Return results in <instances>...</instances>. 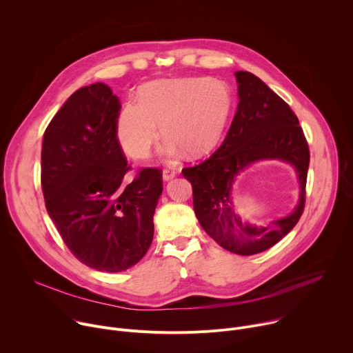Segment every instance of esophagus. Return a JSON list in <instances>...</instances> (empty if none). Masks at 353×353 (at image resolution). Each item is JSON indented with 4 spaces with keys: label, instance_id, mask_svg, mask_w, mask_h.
Here are the masks:
<instances>
[{
    "label": "esophagus",
    "instance_id": "34e87169",
    "mask_svg": "<svg viewBox=\"0 0 353 353\" xmlns=\"http://www.w3.org/2000/svg\"><path fill=\"white\" fill-rule=\"evenodd\" d=\"M176 174H177L176 170H173V169H165V170H163V180H165V181L172 180Z\"/></svg>",
    "mask_w": 353,
    "mask_h": 353
}]
</instances>
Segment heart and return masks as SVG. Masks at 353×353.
<instances>
[{"instance_id":"obj_1","label":"heart","mask_w":353,"mask_h":353,"mask_svg":"<svg viewBox=\"0 0 353 353\" xmlns=\"http://www.w3.org/2000/svg\"><path fill=\"white\" fill-rule=\"evenodd\" d=\"M233 106L229 86L216 79L192 78L146 85L138 103L123 108L117 119V137L134 159L148 157L159 138L168 137L163 152L176 155L183 148L201 155L221 139Z\"/></svg>"}]
</instances>
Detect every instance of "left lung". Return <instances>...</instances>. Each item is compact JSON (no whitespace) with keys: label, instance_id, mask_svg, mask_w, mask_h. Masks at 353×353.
<instances>
[{"label":"left lung","instance_id":"left-lung-1","mask_svg":"<svg viewBox=\"0 0 353 353\" xmlns=\"http://www.w3.org/2000/svg\"><path fill=\"white\" fill-rule=\"evenodd\" d=\"M239 105L230 128L215 152L198 165L184 168L192 185V204L198 222L225 250L253 256L285 237L305 211L310 150L305 132L289 105L260 78L247 71L236 74ZM261 159L292 163L301 181V199L286 219L257 228L243 224L235 215L230 191L235 176Z\"/></svg>","mask_w":353,"mask_h":353}]
</instances>
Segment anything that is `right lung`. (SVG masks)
I'll return each instance as SVG.
<instances>
[{
  "label": "right lung",
  "mask_w": 353,
  "mask_h": 353,
  "mask_svg": "<svg viewBox=\"0 0 353 353\" xmlns=\"http://www.w3.org/2000/svg\"><path fill=\"white\" fill-rule=\"evenodd\" d=\"M121 103L105 83L78 89L47 125L41 146L46 210L82 264L106 272L134 267L154 239L162 172L131 169L117 137Z\"/></svg>",
  "instance_id": "obj_1"
}]
</instances>
